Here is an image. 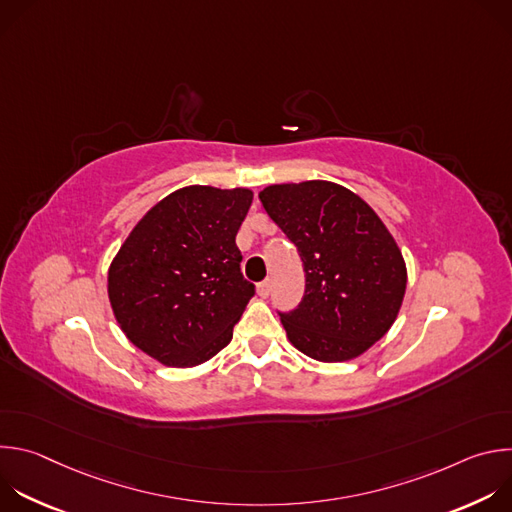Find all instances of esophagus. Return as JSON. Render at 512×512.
<instances>
[{"mask_svg": "<svg viewBox=\"0 0 512 512\" xmlns=\"http://www.w3.org/2000/svg\"><path fill=\"white\" fill-rule=\"evenodd\" d=\"M269 291H271V283H269V281H261V283L257 285V294H259L261 298H269Z\"/></svg>", "mask_w": 512, "mask_h": 512, "instance_id": "1", "label": "esophagus"}]
</instances>
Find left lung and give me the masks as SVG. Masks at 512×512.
<instances>
[{
	"mask_svg": "<svg viewBox=\"0 0 512 512\" xmlns=\"http://www.w3.org/2000/svg\"><path fill=\"white\" fill-rule=\"evenodd\" d=\"M259 198L306 271L302 304L281 314L287 340L320 362L367 352L395 324L407 287L403 253L379 214L328 180L271 184Z\"/></svg>",
	"mask_w": 512,
	"mask_h": 512,
	"instance_id": "8db88e82",
	"label": "left lung"
}]
</instances>
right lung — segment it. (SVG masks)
<instances>
[{
	"mask_svg": "<svg viewBox=\"0 0 512 512\" xmlns=\"http://www.w3.org/2000/svg\"><path fill=\"white\" fill-rule=\"evenodd\" d=\"M249 188L184 186L145 212L107 273L113 316L127 340L166 367H198L233 338L255 285L235 237Z\"/></svg>",
	"mask_w": 512,
	"mask_h": 512,
	"instance_id": "add662e5",
	"label": "right lung"
}]
</instances>
